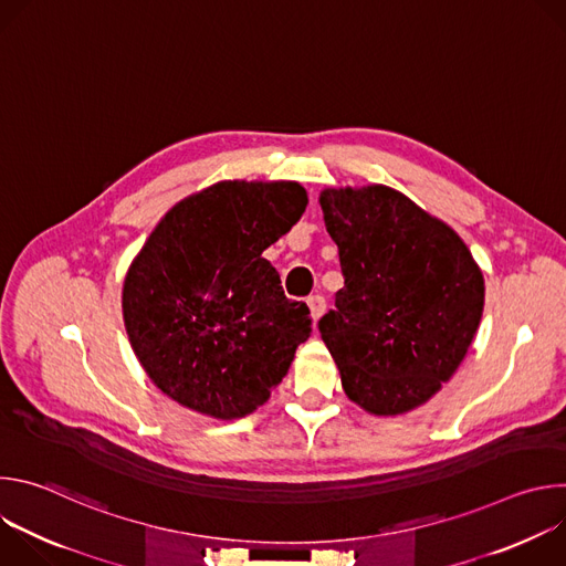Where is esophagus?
<instances>
[{"label":"esophagus","mask_w":566,"mask_h":566,"mask_svg":"<svg viewBox=\"0 0 566 566\" xmlns=\"http://www.w3.org/2000/svg\"><path fill=\"white\" fill-rule=\"evenodd\" d=\"M306 304H308V311H311L313 319H317L327 308V302H325V297H322V295H308Z\"/></svg>","instance_id":"esophagus-1"}]
</instances>
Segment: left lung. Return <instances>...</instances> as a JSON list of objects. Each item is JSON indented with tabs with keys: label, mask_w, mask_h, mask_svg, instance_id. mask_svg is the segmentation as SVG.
Listing matches in <instances>:
<instances>
[{
	"label": "left lung",
	"mask_w": 566,
	"mask_h": 566,
	"mask_svg": "<svg viewBox=\"0 0 566 566\" xmlns=\"http://www.w3.org/2000/svg\"><path fill=\"white\" fill-rule=\"evenodd\" d=\"M343 289L317 322L345 394L371 415L410 412L461 365L483 275L459 234L385 186L319 195Z\"/></svg>",
	"instance_id": "left-lung-1"
}]
</instances>
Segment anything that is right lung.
Listing matches in <instances>:
<instances>
[{"mask_svg": "<svg viewBox=\"0 0 566 566\" xmlns=\"http://www.w3.org/2000/svg\"><path fill=\"white\" fill-rule=\"evenodd\" d=\"M304 208L300 184L221 181L160 219L123 286L132 347L160 391L214 419L269 400L313 319L262 253Z\"/></svg>", "mask_w": 566, "mask_h": 566, "instance_id": "right-lung-1", "label": "right lung"}]
</instances>
